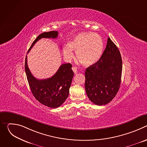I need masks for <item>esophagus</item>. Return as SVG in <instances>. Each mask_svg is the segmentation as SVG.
<instances>
[{
	"mask_svg": "<svg viewBox=\"0 0 147 147\" xmlns=\"http://www.w3.org/2000/svg\"><path fill=\"white\" fill-rule=\"evenodd\" d=\"M72 70L73 71V72L74 73V74H77V69L76 67H72Z\"/></svg>",
	"mask_w": 147,
	"mask_h": 147,
	"instance_id": "obj_1",
	"label": "esophagus"
}]
</instances>
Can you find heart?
I'll use <instances>...</instances> for the list:
<instances>
[{"label": "heart", "mask_w": 147, "mask_h": 147, "mask_svg": "<svg viewBox=\"0 0 147 147\" xmlns=\"http://www.w3.org/2000/svg\"><path fill=\"white\" fill-rule=\"evenodd\" d=\"M103 42L97 34L82 32L73 37L63 47V55L68 59L73 57L71 50L76 51L77 59L82 64L91 66L96 63L102 56Z\"/></svg>", "instance_id": "1"}]
</instances>
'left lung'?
<instances>
[{"mask_svg": "<svg viewBox=\"0 0 147 147\" xmlns=\"http://www.w3.org/2000/svg\"><path fill=\"white\" fill-rule=\"evenodd\" d=\"M121 72L120 53L109 37L99 60L85 72V88L90 100L100 106L109 103L119 90Z\"/></svg>", "mask_w": 147, "mask_h": 147, "instance_id": "1", "label": "left lung"}]
</instances>
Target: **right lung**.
<instances>
[{"mask_svg":"<svg viewBox=\"0 0 147 147\" xmlns=\"http://www.w3.org/2000/svg\"><path fill=\"white\" fill-rule=\"evenodd\" d=\"M57 31L45 32L39 35L33 42L27 53L41 38H56ZM70 63L61 65L57 72L51 78L38 80L31 74L27 65V56L25 61V71L31 91L36 100L51 108H56L65 102L69 94V88L74 76Z\"/></svg>","mask_w":147,"mask_h":147,"instance_id":"right-lung-1","label":"right lung"}]
</instances>
